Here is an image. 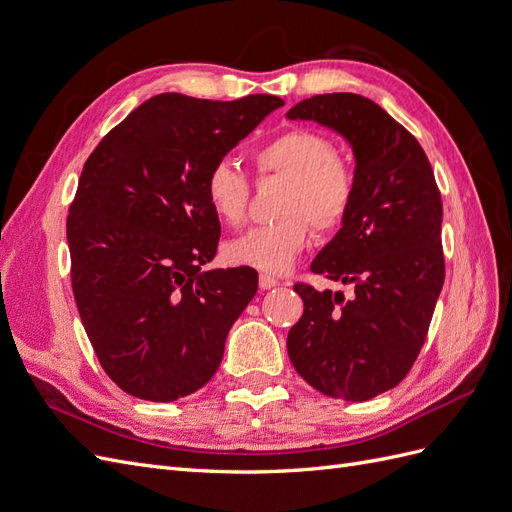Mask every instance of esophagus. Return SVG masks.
I'll use <instances>...</instances> for the list:
<instances>
[{
  "label": "esophagus",
  "instance_id": "esophagus-1",
  "mask_svg": "<svg viewBox=\"0 0 512 512\" xmlns=\"http://www.w3.org/2000/svg\"><path fill=\"white\" fill-rule=\"evenodd\" d=\"M258 284H260V290H271V288H275V286H280V280H275V277H271V275H267V273H262Z\"/></svg>",
  "mask_w": 512,
  "mask_h": 512
}]
</instances>
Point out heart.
Wrapping results in <instances>:
<instances>
[{
    "mask_svg": "<svg viewBox=\"0 0 512 512\" xmlns=\"http://www.w3.org/2000/svg\"><path fill=\"white\" fill-rule=\"evenodd\" d=\"M252 162L258 177H277L286 188L277 200L280 218L254 226L226 245L232 265L252 267L265 273H284L299 258L318 232L342 226L354 203L356 177L352 166L337 156L327 136L307 128H290L256 147ZM205 196L211 211L228 226L247 218L250 181L226 160L213 164L205 179Z\"/></svg>",
    "mask_w": 512,
    "mask_h": 512,
    "instance_id": "1",
    "label": "heart"
}]
</instances>
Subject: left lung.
Returning a JSON list of instances; mask_svg holds the SVG:
<instances>
[{
    "label": "left lung",
    "instance_id": "left-lung-1",
    "mask_svg": "<svg viewBox=\"0 0 512 512\" xmlns=\"http://www.w3.org/2000/svg\"><path fill=\"white\" fill-rule=\"evenodd\" d=\"M286 117L342 134L356 160L352 209L312 262L352 294L294 284L305 309L288 356L316 391L367 401L404 380L425 344L444 284L440 190L423 147L369 98L322 94Z\"/></svg>",
    "mask_w": 512,
    "mask_h": 512
}]
</instances>
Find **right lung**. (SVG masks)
<instances>
[{
  "label": "right lung",
  "mask_w": 512,
  "mask_h": 512,
  "mask_svg": "<svg viewBox=\"0 0 512 512\" xmlns=\"http://www.w3.org/2000/svg\"><path fill=\"white\" fill-rule=\"evenodd\" d=\"M282 104L160 94L87 158L66 222L72 292L102 369L128 395L175 401L218 371L258 273L200 271L222 230L205 179Z\"/></svg>",
  "instance_id": "right-lung-1"
}]
</instances>
